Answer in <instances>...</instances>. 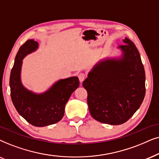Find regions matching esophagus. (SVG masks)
I'll list each match as a JSON object with an SVG mask.
<instances>
[{"label":"esophagus","instance_id":"obj_1","mask_svg":"<svg viewBox=\"0 0 159 159\" xmlns=\"http://www.w3.org/2000/svg\"><path fill=\"white\" fill-rule=\"evenodd\" d=\"M78 79H79V81L82 82V81H84V79L86 78V75L83 73H80L78 75Z\"/></svg>","mask_w":159,"mask_h":159}]
</instances>
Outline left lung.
I'll use <instances>...</instances> for the list:
<instances>
[{
  "label": "left lung",
  "instance_id": "1",
  "mask_svg": "<svg viewBox=\"0 0 159 159\" xmlns=\"http://www.w3.org/2000/svg\"><path fill=\"white\" fill-rule=\"evenodd\" d=\"M118 47L121 54L99 61L83 82L91 116L111 125L127 121L145 94V73L139 53L127 38Z\"/></svg>",
  "mask_w": 159,
  "mask_h": 159
}]
</instances>
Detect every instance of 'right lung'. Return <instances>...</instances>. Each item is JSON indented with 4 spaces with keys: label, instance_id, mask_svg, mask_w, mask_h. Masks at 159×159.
Returning <instances> with one entry per match:
<instances>
[{
    "label": "right lung",
    "instance_id": "right-lung-1",
    "mask_svg": "<svg viewBox=\"0 0 159 159\" xmlns=\"http://www.w3.org/2000/svg\"><path fill=\"white\" fill-rule=\"evenodd\" d=\"M39 47V43L30 39L20 48L11 71L9 86L12 102L20 115L32 125L41 127L62 119L65 105L80 83L78 77L72 76L58 80L43 92L27 89L21 79L23 59Z\"/></svg>",
    "mask_w": 159,
    "mask_h": 159
}]
</instances>
